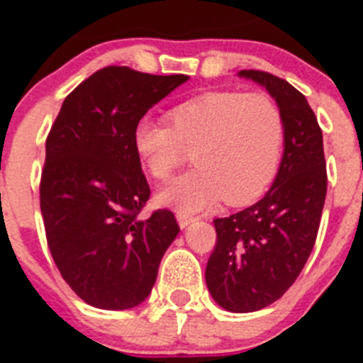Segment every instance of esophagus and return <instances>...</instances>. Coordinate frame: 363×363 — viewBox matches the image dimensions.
Returning a JSON list of instances; mask_svg holds the SVG:
<instances>
[{
    "label": "esophagus",
    "instance_id": "obj_1",
    "mask_svg": "<svg viewBox=\"0 0 363 363\" xmlns=\"http://www.w3.org/2000/svg\"><path fill=\"white\" fill-rule=\"evenodd\" d=\"M176 220H178V225L182 227V229H185V227L191 225L192 221L196 220V218L191 216V214L187 213H176Z\"/></svg>",
    "mask_w": 363,
    "mask_h": 363
}]
</instances>
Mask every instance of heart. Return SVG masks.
<instances>
[{
	"label": "heart",
	"instance_id": "heart-1",
	"mask_svg": "<svg viewBox=\"0 0 363 363\" xmlns=\"http://www.w3.org/2000/svg\"><path fill=\"white\" fill-rule=\"evenodd\" d=\"M165 123L138 121L133 147L142 167L167 179L192 149L194 169L160 192L179 213H196L223 198L230 207L258 200L281 162L285 123L278 104L264 92L209 91L167 112Z\"/></svg>",
	"mask_w": 363,
	"mask_h": 363
}]
</instances>
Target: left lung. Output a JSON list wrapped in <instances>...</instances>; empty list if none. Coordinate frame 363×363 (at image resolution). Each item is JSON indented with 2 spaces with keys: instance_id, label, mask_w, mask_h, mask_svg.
<instances>
[{
  "instance_id": "obj_1",
  "label": "left lung",
  "mask_w": 363,
  "mask_h": 363,
  "mask_svg": "<svg viewBox=\"0 0 363 363\" xmlns=\"http://www.w3.org/2000/svg\"><path fill=\"white\" fill-rule=\"evenodd\" d=\"M274 98L284 116L285 142L271 189L255 205L216 218L218 240L205 281L230 313L271 306L289 289L313 251L327 194L323 136L306 96L264 70H240Z\"/></svg>"
}]
</instances>
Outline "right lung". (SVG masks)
Segmentation results:
<instances>
[{
    "instance_id": "1",
    "label": "right lung",
    "mask_w": 363,
    "mask_h": 363,
    "mask_svg": "<svg viewBox=\"0 0 363 363\" xmlns=\"http://www.w3.org/2000/svg\"><path fill=\"white\" fill-rule=\"evenodd\" d=\"M187 79L105 67L67 96L47 136L40 185L47 243L63 280L89 306H140L178 236L171 211L140 218L150 189L133 133Z\"/></svg>"
}]
</instances>
